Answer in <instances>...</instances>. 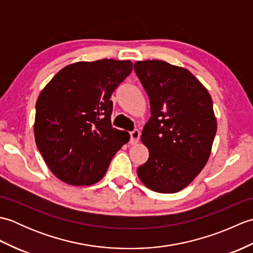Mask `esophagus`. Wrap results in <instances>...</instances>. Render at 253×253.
<instances>
[{
    "mask_svg": "<svg viewBox=\"0 0 253 253\" xmlns=\"http://www.w3.org/2000/svg\"><path fill=\"white\" fill-rule=\"evenodd\" d=\"M139 138H140V131L138 129H135L130 132V143L131 144H137L139 141Z\"/></svg>",
    "mask_w": 253,
    "mask_h": 253,
    "instance_id": "34e87169",
    "label": "esophagus"
}]
</instances>
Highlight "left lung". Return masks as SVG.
I'll return each instance as SVG.
<instances>
[{
  "instance_id": "obj_1",
  "label": "left lung",
  "mask_w": 253,
  "mask_h": 253,
  "mask_svg": "<svg viewBox=\"0 0 253 253\" xmlns=\"http://www.w3.org/2000/svg\"><path fill=\"white\" fill-rule=\"evenodd\" d=\"M150 99L151 117L142 129L149 159L137 169L155 192L184 189L206 166L217 123L207 88L188 69L153 60L135 63Z\"/></svg>"
}]
</instances>
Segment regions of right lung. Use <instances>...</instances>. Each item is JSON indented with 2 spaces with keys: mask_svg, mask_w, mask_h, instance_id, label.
I'll return each mask as SVG.
<instances>
[{
  "mask_svg": "<svg viewBox=\"0 0 253 253\" xmlns=\"http://www.w3.org/2000/svg\"><path fill=\"white\" fill-rule=\"evenodd\" d=\"M130 61L77 62L62 68L38 96L35 140L47 168L72 186L105 175L129 133L111 125L113 91L132 71Z\"/></svg>",
  "mask_w": 253,
  "mask_h": 253,
  "instance_id": "add662e5",
  "label": "right lung"
}]
</instances>
